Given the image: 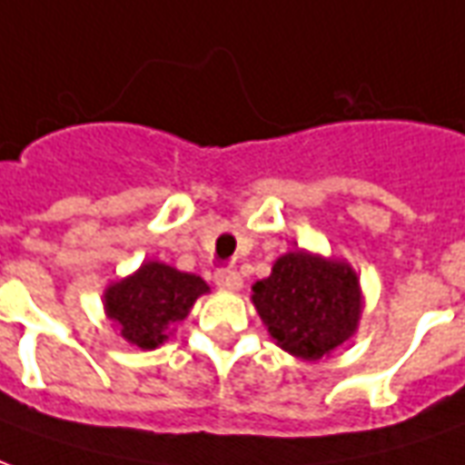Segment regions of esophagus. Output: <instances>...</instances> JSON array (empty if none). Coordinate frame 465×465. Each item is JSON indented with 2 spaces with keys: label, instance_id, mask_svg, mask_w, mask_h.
Returning <instances> with one entry per match:
<instances>
[{
  "label": "esophagus",
  "instance_id": "obj_1",
  "mask_svg": "<svg viewBox=\"0 0 465 465\" xmlns=\"http://www.w3.org/2000/svg\"><path fill=\"white\" fill-rule=\"evenodd\" d=\"M215 284H218L220 290H225V292H237L242 287V277L235 270H218L215 272Z\"/></svg>",
  "mask_w": 465,
  "mask_h": 465
}]
</instances>
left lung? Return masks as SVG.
Instances as JSON below:
<instances>
[{
  "label": "left lung",
  "instance_id": "left-lung-1",
  "mask_svg": "<svg viewBox=\"0 0 465 465\" xmlns=\"http://www.w3.org/2000/svg\"><path fill=\"white\" fill-rule=\"evenodd\" d=\"M252 304L277 347L317 361L354 334L361 317L357 272L304 250L287 252L252 284Z\"/></svg>",
  "mask_w": 465,
  "mask_h": 465
}]
</instances>
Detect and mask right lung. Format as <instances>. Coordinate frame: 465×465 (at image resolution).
Masks as SVG:
<instances>
[{
  "label": "right lung",
  "instance_id": "add662e5",
  "mask_svg": "<svg viewBox=\"0 0 465 465\" xmlns=\"http://www.w3.org/2000/svg\"><path fill=\"white\" fill-rule=\"evenodd\" d=\"M205 292H210V287L203 277L151 260L125 280L108 284L104 307L125 341L141 349H155L168 340L171 327L185 320L195 300Z\"/></svg>",
  "mask_w": 465,
  "mask_h": 465
}]
</instances>
